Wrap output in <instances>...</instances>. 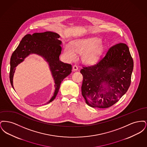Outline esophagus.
<instances>
[{
    "instance_id": "obj_1",
    "label": "esophagus",
    "mask_w": 147,
    "mask_h": 147,
    "mask_svg": "<svg viewBox=\"0 0 147 147\" xmlns=\"http://www.w3.org/2000/svg\"><path fill=\"white\" fill-rule=\"evenodd\" d=\"M77 70H78V67H77V65H74L73 66V70L76 71Z\"/></svg>"
}]
</instances>
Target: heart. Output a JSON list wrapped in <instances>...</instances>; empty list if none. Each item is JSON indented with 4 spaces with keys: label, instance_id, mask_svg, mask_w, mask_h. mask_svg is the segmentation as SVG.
Returning a JSON list of instances; mask_svg holds the SVG:
<instances>
[{
    "label": "heart",
    "instance_id": "b5f03b06",
    "mask_svg": "<svg viewBox=\"0 0 147 147\" xmlns=\"http://www.w3.org/2000/svg\"><path fill=\"white\" fill-rule=\"evenodd\" d=\"M101 42V40L96 37L78 39L72 41L71 46L65 45L64 52L70 61L76 59V53L84 54L82 59L84 63L94 64L98 61L103 52L104 47Z\"/></svg>",
    "mask_w": 147,
    "mask_h": 147
}]
</instances>
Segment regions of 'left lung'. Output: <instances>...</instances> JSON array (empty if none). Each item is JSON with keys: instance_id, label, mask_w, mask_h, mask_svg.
I'll return each mask as SVG.
<instances>
[{"instance_id": "obj_1", "label": "left lung", "mask_w": 147, "mask_h": 147, "mask_svg": "<svg viewBox=\"0 0 147 147\" xmlns=\"http://www.w3.org/2000/svg\"><path fill=\"white\" fill-rule=\"evenodd\" d=\"M133 69V58L123 43L111 46L96 64L83 67L82 93L86 103L102 109L114 105L128 90ZM103 83L107 89L103 88Z\"/></svg>"}]
</instances>
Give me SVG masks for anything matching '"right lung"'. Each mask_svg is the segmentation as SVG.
<instances>
[{"instance_id":"1","label":"right lung","mask_w":147,"mask_h":147,"mask_svg":"<svg viewBox=\"0 0 147 147\" xmlns=\"http://www.w3.org/2000/svg\"><path fill=\"white\" fill-rule=\"evenodd\" d=\"M57 34L46 31L41 33L27 34L21 40L19 46L13 53L10 58V81L13 86V76L16 67L24 59L32 53L43 57L49 63L50 69L55 82V91L53 96L48 103L56 98L61 83L63 79L71 72V65L59 61V56L61 53L62 42L58 38Z\"/></svg>"}]
</instances>
